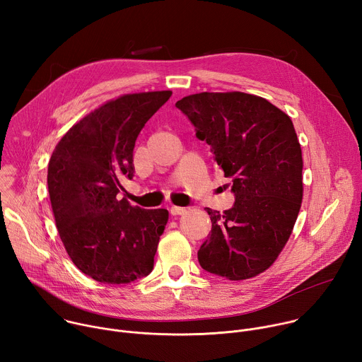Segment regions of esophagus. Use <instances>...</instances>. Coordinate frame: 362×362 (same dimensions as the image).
<instances>
[{
    "mask_svg": "<svg viewBox=\"0 0 362 362\" xmlns=\"http://www.w3.org/2000/svg\"><path fill=\"white\" fill-rule=\"evenodd\" d=\"M186 212L185 208H179V206H172L170 208V215L176 216V215H183Z\"/></svg>",
    "mask_w": 362,
    "mask_h": 362,
    "instance_id": "esophagus-1",
    "label": "esophagus"
}]
</instances>
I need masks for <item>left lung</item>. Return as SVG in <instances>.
Wrapping results in <instances>:
<instances>
[{
	"label": "left lung",
	"instance_id": "1",
	"mask_svg": "<svg viewBox=\"0 0 362 362\" xmlns=\"http://www.w3.org/2000/svg\"><path fill=\"white\" fill-rule=\"evenodd\" d=\"M176 107L212 147L235 194L223 214L206 208L212 230L197 252L200 267L230 281L262 274L286 245L302 203V150L291 117L240 91L190 94Z\"/></svg>",
	"mask_w": 362,
	"mask_h": 362
}]
</instances>
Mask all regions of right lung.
Segmentation results:
<instances>
[{
  "mask_svg": "<svg viewBox=\"0 0 362 362\" xmlns=\"http://www.w3.org/2000/svg\"><path fill=\"white\" fill-rule=\"evenodd\" d=\"M172 91L124 94L77 122L48 162L47 185L62 242L73 264L101 284H129L153 271L169 219L117 194L133 179V148Z\"/></svg>",
  "mask_w": 362,
  "mask_h": 362,
  "instance_id": "obj_1",
  "label": "right lung"
}]
</instances>
